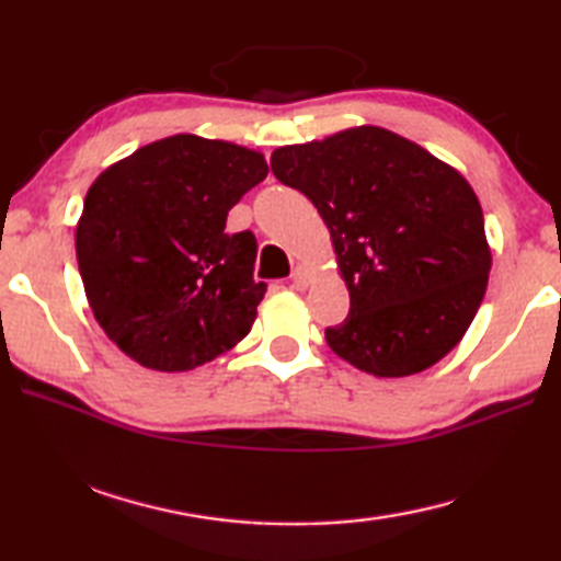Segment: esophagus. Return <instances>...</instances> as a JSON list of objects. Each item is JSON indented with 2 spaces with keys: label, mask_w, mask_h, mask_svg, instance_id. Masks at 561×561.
I'll return each mask as SVG.
<instances>
[{
  "label": "esophagus",
  "mask_w": 561,
  "mask_h": 561,
  "mask_svg": "<svg viewBox=\"0 0 561 561\" xmlns=\"http://www.w3.org/2000/svg\"><path fill=\"white\" fill-rule=\"evenodd\" d=\"M311 282V274L307 267H294L291 270V287L294 289H307Z\"/></svg>",
  "instance_id": "obj_1"
}]
</instances>
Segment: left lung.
I'll return each mask as SVG.
<instances>
[{
	"mask_svg": "<svg viewBox=\"0 0 561 561\" xmlns=\"http://www.w3.org/2000/svg\"><path fill=\"white\" fill-rule=\"evenodd\" d=\"M270 163L331 232L351 297L348 317L327 329L336 356L401 378L458 346L492 267L482 207L458 170L378 126L277 148Z\"/></svg>",
	"mask_w": 561,
	"mask_h": 561,
	"instance_id": "1",
	"label": "left lung"
}]
</instances>
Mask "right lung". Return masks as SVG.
Returning <instances> with one entry per match:
<instances>
[{
  "label": "right lung",
  "mask_w": 561,
  "mask_h": 561,
  "mask_svg": "<svg viewBox=\"0 0 561 561\" xmlns=\"http://www.w3.org/2000/svg\"><path fill=\"white\" fill-rule=\"evenodd\" d=\"M267 173L257 150L178 133L93 180L76 260L93 317L123 354L178 374L250 334L267 291L252 277L257 240L225 222Z\"/></svg>",
  "instance_id": "add662e5"
}]
</instances>
